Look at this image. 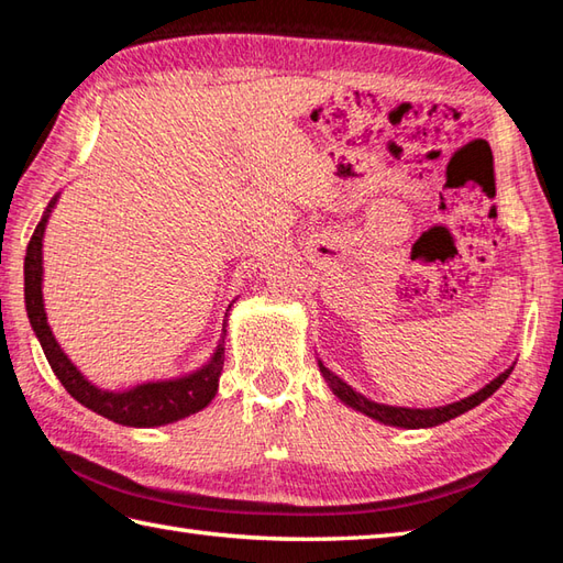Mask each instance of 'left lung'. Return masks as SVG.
<instances>
[{
    "mask_svg": "<svg viewBox=\"0 0 563 563\" xmlns=\"http://www.w3.org/2000/svg\"><path fill=\"white\" fill-rule=\"evenodd\" d=\"M319 369H321V375H324V379L329 382V387L333 389V394H336V397L343 404L353 406V409L363 411L365 416L375 418V421H379V423L399 426V428H430V426L445 423V421H450V418L460 416L464 411H470V409H474V406H479L484 399L492 397V394L500 385H504V382L508 379V375L512 373V367H508L506 373H500L494 382H488L484 389H479L476 394H472V397H466L462 401H454V404H448V406H438V409H404V406H387V404L369 401V399L363 397V394L353 391L341 377L333 375L329 367H324V365L319 363Z\"/></svg>",
    "mask_w": 563,
    "mask_h": 563,
    "instance_id": "left-lung-1",
    "label": "left lung"
}]
</instances>
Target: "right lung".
I'll list each match as a JSON object with an SVG mask.
<instances>
[{
  "label": "right lung",
  "mask_w": 563,
  "mask_h": 563,
  "mask_svg": "<svg viewBox=\"0 0 563 563\" xmlns=\"http://www.w3.org/2000/svg\"><path fill=\"white\" fill-rule=\"evenodd\" d=\"M55 206V200L47 206L43 220L35 227L31 234V242L26 249V261H23V283H26V312L31 319V327L38 336L43 353L51 363L53 373L63 382V387L75 397L81 406H87L93 413L109 418L113 423L133 426V428H152L174 423L178 418H186L196 413L212 401L214 391H218V379L224 365V339L218 345V351L210 357L206 367H200L198 373L169 379V382H147V385L133 387L128 391H103L93 387L89 379H84L79 369L69 363V357L59 349L51 327H47V317L43 309V232L47 214Z\"/></svg>",
  "instance_id": "obj_1"
}]
</instances>
